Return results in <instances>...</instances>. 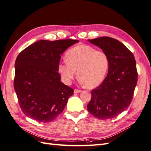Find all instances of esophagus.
I'll list each match as a JSON object with an SVG mask.
<instances>
[{"label": "esophagus", "instance_id": "1", "mask_svg": "<svg viewBox=\"0 0 151 151\" xmlns=\"http://www.w3.org/2000/svg\"><path fill=\"white\" fill-rule=\"evenodd\" d=\"M81 90H79V89H74V93H81Z\"/></svg>", "mask_w": 151, "mask_h": 151}]
</instances>
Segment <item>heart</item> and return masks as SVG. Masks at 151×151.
I'll return each mask as SVG.
<instances>
[{"label": "heart", "instance_id": "1", "mask_svg": "<svg viewBox=\"0 0 151 151\" xmlns=\"http://www.w3.org/2000/svg\"><path fill=\"white\" fill-rule=\"evenodd\" d=\"M67 60L58 65V72L66 83L70 84L77 76L87 88L101 84L109 67L107 54L89 45H81L70 49L65 55Z\"/></svg>", "mask_w": 151, "mask_h": 151}]
</instances>
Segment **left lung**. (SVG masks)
I'll use <instances>...</instances> for the list:
<instances>
[{"mask_svg": "<svg viewBox=\"0 0 151 151\" xmlns=\"http://www.w3.org/2000/svg\"><path fill=\"white\" fill-rule=\"evenodd\" d=\"M89 42L101 48L109 60L108 75L91 92L88 110L100 120L111 119L129 106L137 83L135 57L119 41L107 36Z\"/></svg>", "mask_w": 151, "mask_h": 151, "instance_id": "obj_1", "label": "left lung"}]
</instances>
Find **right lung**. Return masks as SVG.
I'll list each match as a JSON object with an SVG mask.
<instances>
[{"label": "right lung", "mask_w": 151, "mask_h": 151, "mask_svg": "<svg viewBox=\"0 0 151 151\" xmlns=\"http://www.w3.org/2000/svg\"><path fill=\"white\" fill-rule=\"evenodd\" d=\"M76 40H40L26 48L15 62L14 87L24 115L40 122H52L63 111L74 89L61 82V55Z\"/></svg>", "instance_id": "right-lung-1"}]
</instances>
